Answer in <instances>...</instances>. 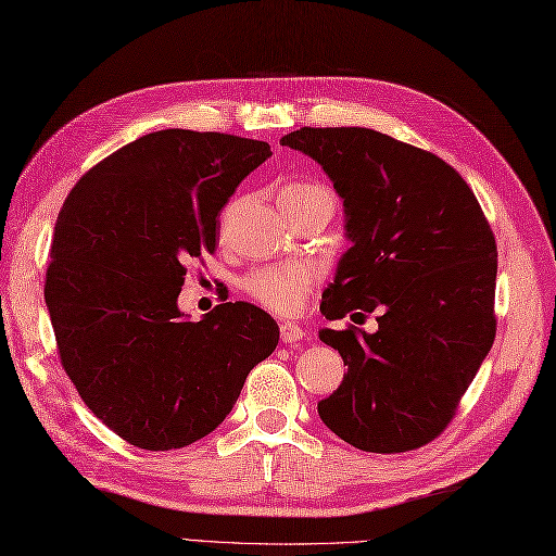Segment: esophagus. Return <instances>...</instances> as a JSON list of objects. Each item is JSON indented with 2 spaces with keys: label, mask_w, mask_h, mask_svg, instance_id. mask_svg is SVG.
<instances>
[{
  "label": "esophagus",
  "mask_w": 556,
  "mask_h": 556,
  "mask_svg": "<svg viewBox=\"0 0 556 556\" xmlns=\"http://www.w3.org/2000/svg\"><path fill=\"white\" fill-rule=\"evenodd\" d=\"M304 337H306V332L296 323H290V320L280 323V340H282V344H290L292 346L296 342H302Z\"/></svg>",
  "instance_id": "1"
}]
</instances>
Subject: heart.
<instances>
[{"label": "heart", "instance_id": "1", "mask_svg": "<svg viewBox=\"0 0 556 556\" xmlns=\"http://www.w3.org/2000/svg\"><path fill=\"white\" fill-rule=\"evenodd\" d=\"M311 184H296L282 191V195H296L311 191ZM320 278V268L314 262H288L254 268L252 274L242 280V288L260 302L264 308L274 311L278 316H292L304 304L308 290L316 286Z\"/></svg>", "mask_w": 556, "mask_h": 556}]
</instances>
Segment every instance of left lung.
Instances as JSON below:
<instances>
[{"instance_id":"1","label":"left lung","mask_w":556,"mask_h":556,"mask_svg":"<svg viewBox=\"0 0 556 556\" xmlns=\"http://www.w3.org/2000/svg\"><path fill=\"white\" fill-rule=\"evenodd\" d=\"M280 143L316 160L342 198L351 248L320 314L377 311L375 332H318L349 365L318 415L365 453L419 448L451 422L495 340L491 226L451 165L382 131L302 127Z\"/></svg>"}]
</instances>
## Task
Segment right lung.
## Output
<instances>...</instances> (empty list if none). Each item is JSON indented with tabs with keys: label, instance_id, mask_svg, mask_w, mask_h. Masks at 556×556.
Returning <instances> with one entry per match:
<instances>
[{
	"label": "right lung",
	"instance_id": "1",
	"mask_svg": "<svg viewBox=\"0 0 556 556\" xmlns=\"http://www.w3.org/2000/svg\"><path fill=\"white\" fill-rule=\"evenodd\" d=\"M268 157L266 141L162 129L101 160L63 202L45 286L61 363L137 448L207 437L274 354L266 311L226 302L193 323L176 302L186 262L214 252L222 207Z\"/></svg>",
	"mask_w": 556,
	"mask_h": 556
}]
</instances>
